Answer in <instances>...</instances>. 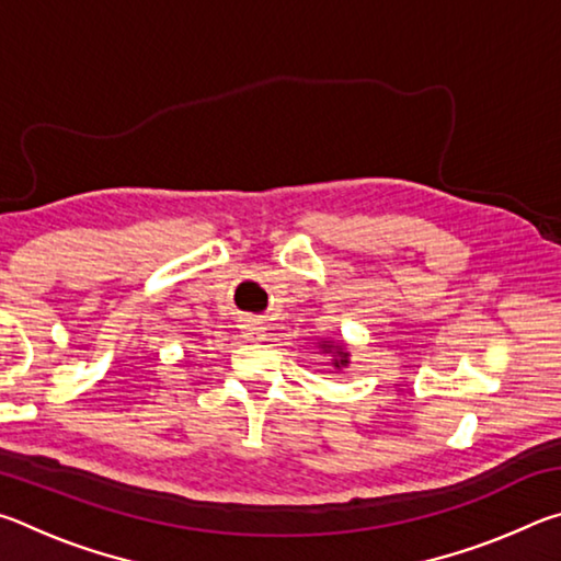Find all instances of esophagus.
Here are the masks:
<instances>
[{
	"instance_id": "esophagus-1",
	"label": "esophagus",
	"mask_w": 561,
	"mask_h": 561,
	"mask_svg": "<svg viewBox=\"0 0 561 561\" xmlns=\"http://www.w3.org/2000/svg\"><path fill=\"white\" fill-rule=\"evenodd\" d=\"M242 336L247 341H264V336H267V329H264L262 321H257V319H244L242 321Z\"/></svg>"
}]
</instances>
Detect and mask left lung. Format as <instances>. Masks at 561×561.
Instances as JSON below:
<instances>
[{
    "label": "left lung",
    "instance_id": "obj_1",
    "mask_svg": "<svg viewBox=\"0 0 561 561\" xmlns=\"http://www.w3.org/2000/svg\"><path fill=\"white\" fill-rule=\"evenodd\" d=\"M319 351L321 354H329L331 356V368L334 371H344V368L351 364V354L344 341H334V339H327V341H319Z\"/></svg>",
    "mask_w": 561,
    "mask_h": 561
}]
</instances>
